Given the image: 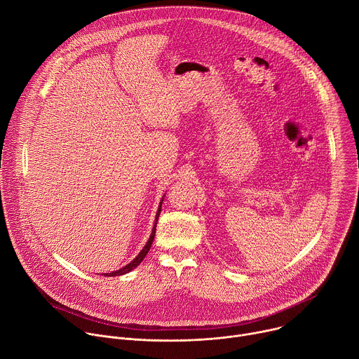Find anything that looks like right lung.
<instances>
[{
    "instance_id": "obj_1",
    "label": "right lung",
    "mask_w": 359,
    "mask_h": 359,
    "mask_svg": "<svg viewBox=\"0 0 359 359\" xmlns=\"http://www.w3.org/2000/svg\"><path fill=\"white\" fill-rule=\"evenodd\" d=\"M163 201V200H162ZM162 201H161V204H159V210H158V213H156V222H155V226H153V230H151V234H150V237H149V240H147V243H146V245L143 247V250L137 254V257L133 260V262H130L128 266H125V267H122L121 270H116V271H114V273H105L104 276H107V277H115V276H123V274H126V273H129V271H132L133 269H136L140 263H142V260L146 257V254H147V251L150 250V245H151V243H153V238H155V233H156V223H158V219H159V215H161V210H162Z\"/></svg>"
}]
</instances>
